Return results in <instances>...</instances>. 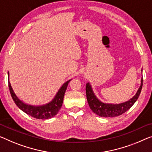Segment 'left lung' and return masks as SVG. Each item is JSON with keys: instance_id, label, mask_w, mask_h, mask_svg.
Here are the masks:
<instances>
[{"instance_id": "left-lung-1", "label": "left lung", "mask_w": 152, "mask_h": 152, "mask_svg": "<svg viewBox=\"0 0 152 152\" xmlns=\"http://www.w3.org/2000/svg\"><path fill=\"white\" fill-rule=\"evenodd\" d=\"M142 82H143V79L142 78L141 86L138 89L137 94L132 98L126 102L119 104H112L102 102L95 96L91 86L88 83L86 85V95H87V99L89 107L93 112L100 117H113L121 115L130 109L135 103V102L137 100L140 94H141Z\"/></svg>"}]
</instances>
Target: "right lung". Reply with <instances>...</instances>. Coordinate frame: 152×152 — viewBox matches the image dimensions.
Wrapping results in <instances>:
<instances>
[{
    "label": "right lung",
    "instance_id": "right-lung-1",
    "mask_svg": "<svg viewBox=\"0 0 152 152\" xmlns=\"http://www.w3.org/2000/svg\"><path fill=\"white\" fill-rule=\"evenodd\" d=\"M9 76H10V74H9L8 72V77ZM70 80H71L67 81L66 83L63 84L61 89L58 90L55 97L50 102L48 103L45 105L39 106L28 105L22 102L16 96L15 93L13 92L10 80H8V83L11 96L12 97L13 100L14 101L15 104L17 105L20 109H21L22 111L34 117V118L39 119H48L55 116L58 113V110L61 108L65 91L67 89V85H68V83Z\"/></svg>",
    "mask_w": 152,
    "mask_h": 152
}]
</instances>
